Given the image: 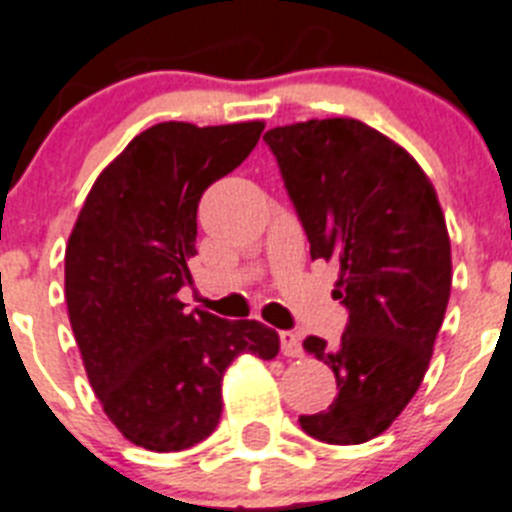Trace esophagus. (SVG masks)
Masks as SVG:
<instances>
[{
  "instance_id": "obj_1",
  "label": "esophagus",
  "mask_w": 512,
  "mask_h": 512,
  "mask_svg": "<svg viewBox=\"0 0 512 512\" xmlns=\"http://www.w3.org/2000/svg\"><path fill=\"white\" fill-rule=\"evenodd\" d=\"M280 345H282V356L287 358L303 356L301 337L295 335V332H280Z\"/></svg>"
}]
</instances>
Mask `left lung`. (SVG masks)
I'll use <instances>...</instances> for the list:
<instances>
[{
    "instance_id": "obj_1",
    "label": "left lung",
    "mask_w": 512,
    "mask_h": 512,
    "mask_svg": "<svg viewBox=\"0 0 512 512\" xmlns=\"http://www.w3.org/2000/svg\"><path fill=\"white\" fill-rule=\"evenodd\" d=\"M264 141L311 259L340 266L332 298L348 308L337 345L303 340L340 392L298 421L329 445H361L403 413L429 369L453 282L445 217L416 159L363 122L308 120L272 128Z\"/></svg>"
}]
</instances>
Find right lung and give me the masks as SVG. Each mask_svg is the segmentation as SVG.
I'll list each match as a JSON object with an SVG mask.
<instances>
[{
  "label": "right lung",
  "instance_id": "1",
  "mask_svg": "<svg viewBox=\"0 0 512 512\" xmlns=\"http://www.w3.org/2000/svg\"><path fill=\"white\" fill-rule=\"evenodd\" d=\"M264 122H159L125 146L80 209L65 251V301L88 382L122 437L177 453L222 416L240 353L272 361L280 335L256 319L185 311L198 201L259 143Z\"/></svg>",
  "mask_w": 512,
  "mask_h": 512
}]
</instances>
